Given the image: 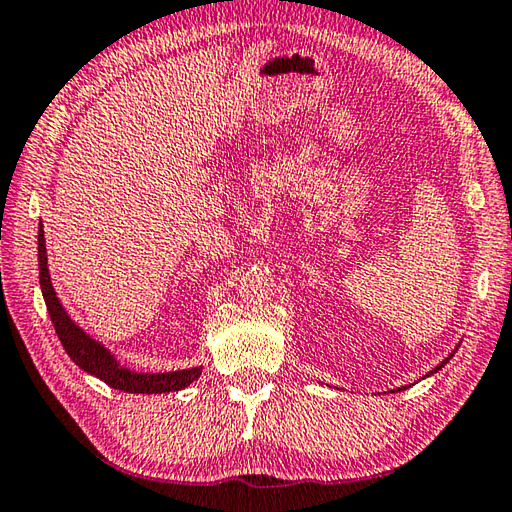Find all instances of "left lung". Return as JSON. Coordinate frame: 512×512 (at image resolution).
Returning <instances> with one entry per match:
<instances>
[{
  "mask_svg": "<svg viewBox=\"0 0 512 512\" xmlns=\"http://www.w3.org/2000/svg\"><path fill=\"white\" fill-rule=\"evenodd\" d=\"M456 351H458V347H456V349H454V351H451V353H449V355H447V358H445V360H443V362H441V364H438V366H434V371H430V373H427V375H425V377H430V375H434V373H438V371H441V368H443V366H445V364H447V362H449V360H451V358H454V353H456ZM403 388H408V386H401V388H399V390H403Z\"/></svg>",
  "mask_w": 512,
  "mask_h": 512,
  "instance_id": "obj_1",
  "label": "left lung"
}]
</instances>
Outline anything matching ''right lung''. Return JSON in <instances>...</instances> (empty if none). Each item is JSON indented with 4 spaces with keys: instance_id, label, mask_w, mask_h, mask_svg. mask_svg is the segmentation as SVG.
<instances>
[{
    "instance_id": "right-lung-1",
    "label": "right lung",
    "mask_w": 512,
    "mask_h": 512,
    "mask_svg": "<svg viewBox=\"0 0 512 512\" xmlns=\"http://www.w3.org/2000/svg\"><path fill=\"white\" fill-rule=\"evenodd\" d=\"M39 283L47 305V314L52 318V325L58 334V340L63 342V349L71 360L80 366L82 371L102 379L115 390L133 392V395H161V392H178L194 384L202 373V366H189L181 371L168 373H139L120 364L109 347H104L100 340L89 336L74 318L67 314L61 299L56 296L52 285L50 268H47V248H45V233L43 222H39Z\"/></svg>"
}]
</instances>
